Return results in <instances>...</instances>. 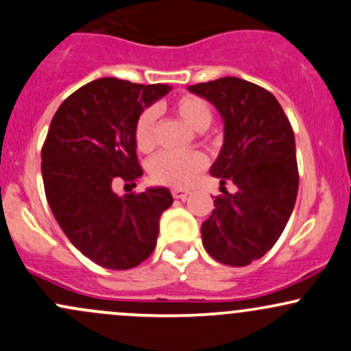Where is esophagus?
Wrapping results in <instances>:
<instances>
[{"label":"esophagus","mask_w":351,"mask_h":351,"mask_svg":"<svg viewBox=\"0 0 351 351\" xmlns=\"http://www.w3.org/2000/svg\"><path fill=\"white\" fill-rule=\"evenodd\" d=\"M173 198H176V200H186L188 195H190V191L186 190H180V188H175V190L171 191Z\"/></svg>","instance_id":"esophagus-1"}]
</instances>
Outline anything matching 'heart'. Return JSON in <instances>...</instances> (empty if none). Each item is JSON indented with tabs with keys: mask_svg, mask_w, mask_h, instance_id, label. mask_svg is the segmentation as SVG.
I'll use <instances>...</instances> for the list:
<instances>
[{
	"mask_svg": "<svg viewBox=\"0 0 351 351\" xmlns=\"http://www.w3.org/2000/svg\"><path fill=\"white\" fill-rule=\"evenodd\" d=\"M173 109L195 131H205L213 119L212 106L198 95H180L173 101ZM156 110L147 108L138 116L134 124V141L141 151H151L156 145L154 139ZM206 166L205 154L200 151H165L153 158L149 175L160 185L185 188L191 185L198 173Z\"/></svg>",
	"mask_w": 351,
	"mask_h": 351,
	"instance_id": "1",
	"label": "heart"
}]
</instances>
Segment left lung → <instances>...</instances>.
I'll return each instance as SVG.
<instances>
[{
	"label": "left lung",
	"instance_id": "8db88e82",
	"mask_svg": "<svg viewBox=\"0 0 351 351\" xmlns=\"http://www.w3.org/2000/svg\"><path fill=\"white\" fill-rule=\"evenodd\" d=\"M188 90L223 119V146L210 168L223 195L202 223V242L215 261L242 267L271 250L293 213L300 186L293 128L271 92L243 79L222 77ZM225 181L238 191L228 194Z\"/></svg>",
	"mask_w": 351,
	"mask_h": 351
}]
</instances>
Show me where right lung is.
<instances>
[{"instance_id": "obj_1", "label": "right lung", "mask_w": 351, "mask_h": 351, "mask_svg": "<svg viewBox=\"0 0 351 351\" xmlns=\"http://www.w3.org/2000/svg\"><path fill=\"white\" fill-rule=\"evenodd\" d=\"M169 90L166 84L97 79L69 95L50 123L42 147L47 202L73 247L106 269L124 271L146 261L161 213L173 204L163 186L124 197L114 191L117 182L132 185L143 176L136 119Z\"/></svg>"}]
</instances>
